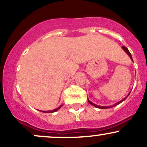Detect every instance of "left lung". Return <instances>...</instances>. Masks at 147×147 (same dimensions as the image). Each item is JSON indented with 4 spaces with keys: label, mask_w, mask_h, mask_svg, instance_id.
Instances as JSON below:
<instances>
[{
    "label": "left lung",
    "mask_w": 147,
    "mask_h": 147,
    "mask_svg": "<svg viewBox=\"0 0 147 147\" xmlns=\"http://www.w3.org/2000/svg\"><path fill=\"white\" fill-rule=\"evenodd\" d=\"M122 49L123 50H124V51H125V52L126 54H127L128 55H129V57H130V59H131V61H133V58H132V56H131V53H130V52L129 51V50H128L127 48H126V47H124V46H123V47H122ZM130 92L129 94H128V95H129V94H130ZM128 95L126 96V97H124V99H122V100H120V101H119V102H117V103H115V104H114V105H113V106H99V105H97V104H94V103H92V102H90V100H89V99L88 98V103L89 104H90L91 105H92V106H95V107H96V108H98V109H110V108H112V107H113V106H117V105H118V104H120V103H122V102H124V100H125V99H126V97H128Z\"/></svg>",
    "instance_id": "left-lung-1"
}]
</instances>
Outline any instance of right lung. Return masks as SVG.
Here are the masks:
<instances>
[{
	"label": "right lung",
	"mask_w": 147,
	"mask_h": 147,
	"mask_svg": "<svg viewBox=\"0 0 147 147\" xmlns=\"http://www.w3.org/2000/svg\"><path fill=\"white\" fill-rule=\"evenodd\" d=\"M63 106V105H61L59 107H58L57 109H54V110H52V111H41L43 113H55V112H56V111H58L59 109H60Z\"/></svg>",
	"instance_id": "obj_1"
}]
</instances>
